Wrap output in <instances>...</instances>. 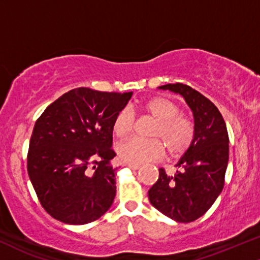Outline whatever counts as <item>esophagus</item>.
Segmentation results:
<instances>
[{
	"mask_svg": "<svg viewBox=\"0 0 260 260\" xmlns=\"http://www.w3.org/2000/svg\"><path fill=\"white\" fill-rule=\"evenodd\" d=\"M124 166L128 167V168L133 169V170H137V169H139V164H131V163H127V164H124Z\"/></svg>",
	"mask_w": 260,
	"mask_h": 260,
	"instance_id": "obj_1",
	"label": "esophagus"
}]
</instances>
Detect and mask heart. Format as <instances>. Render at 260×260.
I'll use <instances>...</instances> for the list:
<instances>
[{
  "instance_id": "heart-1",
  "label": "heart",
  "mask_w": 260,
  "mask_h": 260,
  "mask_svg": "<svg viewBox=\"0 0 260 260\" xmlns=\"http://www.w3.org/2000/svg\"><path fill=\"white\" fill-rule=\"evenodd\" d=\"M143 109L153 116L156 123L151 136L156 138L134 137L117 146L120 159L131 164H144L159 159L164 153V145L169 153L179 156L189 149L194 137V127L188 117L180 115V108L168 97H152L143 104ZM133 111L123 108L115 115L113 132L120 139L132 133L134 127Z\"/></svg>"
}]
</instances>
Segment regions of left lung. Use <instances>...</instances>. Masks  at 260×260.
I'll return each instance as SVG.
<instances>
[{"instance_id":"1","label":"left lung","mask_w":260,"mask_h":260,"mask_svg":"<svg viewBox=\"0 0 260 260\" xmlns=\"http://www.w3.org/2000/svg\"><path fill=\"white\" fill-rule=\"evenodd\" d=\"M181 94L194 117V137L177 162L174 176L159 169L149 200L159 212L180 223L196 221L211 208L224 186L229 137L217 107L198 91L176 83L159 86Z\"/></svg>"}]
</instances>
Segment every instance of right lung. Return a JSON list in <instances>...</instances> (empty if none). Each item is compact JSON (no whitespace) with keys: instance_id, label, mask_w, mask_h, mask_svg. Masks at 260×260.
<instances>
[{"instance_id":"1","label":"right lung","mask_w":260,"mask_h":260,"mask_svg":"<svg viewBox=\"0 0 260 260\" xmlns=\"http://www.w3.org/2000/svg\"><path fill=\"white\" fill-rule=\"evenodd\" d=\"M132 94L74 88L36 121L27 172L51 217L67 224H86L109 210L116 196L113 121Z\"/></svg>"}]
</instances>
